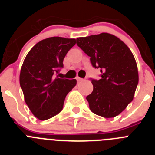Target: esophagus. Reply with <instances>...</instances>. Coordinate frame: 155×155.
<instances>
[{
	"mask_svg": "<svg viewBox=\"0 0 155 155\" xmlns=\"http://www.w3.org/2000/svg\"><path fill=\"white\" fill-rule=\"evenodd\" d=\"M77 81H78V82H80V81H84V79L81 78H79V77H78V78H77Z\"/></svg>",
	"mask_w": 155,
	"mask_h": 155,
	"instance_id": "esophagus-1",
	"label": "esophagus"
}]
</instances>
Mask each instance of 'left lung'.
<instances>
[{"mask_svg": "<svg viewBox=\"0 0 155 155\" xmlns=\"http://www.w3.org/2000/svg\"><path fill=\"white\" fill-rule=\"evenodd\" d=\"M77 45L101 72V79H91L93 91L86 97L90 109L105 118L118 116L132 102L139 81L132 52L119 38L106 32L78 38Z\"/></svg>", "mask_w": 155, "mask_h": 155, "instance_id": "1", "label": "left lung"}]
</instances>
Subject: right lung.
<instances>
[{
  "mask_svg": "<svg viewBox=\"0 0 155 155\" xmlns=\"http://www.w3.org/2000/svg\"><path fill=\"white\" fill-rule=\"evenodd\" d=\"M76 39L50 37L31 48L20 72V86L25 103L32 114L46 120L63 109L66 96L76 85L75 79L59 78L63 61Z\"/></svg>",
  "mask_w": 155,
  "mask_h": 155,
  "instance_id": "1",
  "label": "right lung"
}]
</instances>
